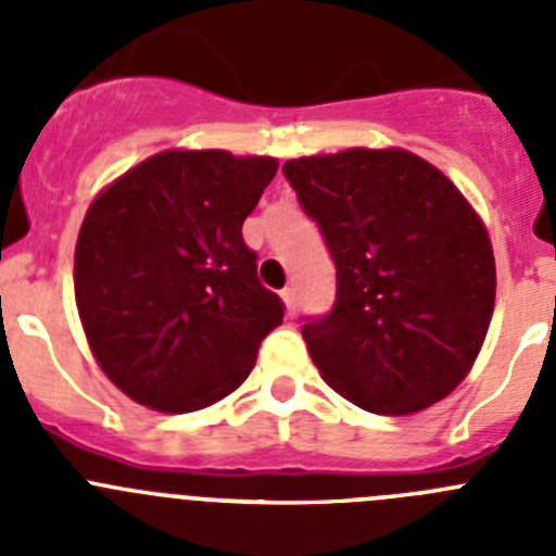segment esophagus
Returning <instances> with one entry per match:
<instances>
[{
  "label": "esophagus",
  "instance_id": "esophagus-1",
  "mask_svg": "<svg viewBox=\"0 0 556 556\" xmlns=\"http://www.w3.org/2000/svg\"><path fill=\"white\" fill-rule=\"evenodd\" d=\"M281 301H283V306H287V314H289V317H292L294 308H298V292H294L292 287L283 289V292H281Z\"/></svg>",
  "mask_w": 556,
  "mask_h": 556
}]
</instances>
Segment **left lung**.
<instances>
[{"label":"left lung","instance_id":"8db88e82","mask_svg":"<svg viewBox=\"0 0 556 556\" xmlns=\"http://www.w3.org/2000/svg\"><path fill=\"white\" fill-rule=\"evenodd\" d=\"M337 267V303L303 339L326 384L372 415H412L468 376L495 306L493 244L443 172L401 147L283 164Z\"/></svg>","mask_w":556,"mask_h":556}]
</instances>
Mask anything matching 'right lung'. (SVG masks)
<instances>
[{
	"instance_id": "right-lung-1",
	"label": "right lung",
	"mask_w": 556,
	"mask_h": 556,
	"mask_svg": "<svg viewBox=\"0 0 556 556\" xmlns=\"http://www.w3.org/2000/svg\"><path fill=\"white\" fill-rule=\"evenodd\" d=\"M275 172L269 155L164 150L88 205L77 312L97 365L136 404L166 415L217 404L281 326V298L242 239Z\"/></svg>"
}]
</instances>
